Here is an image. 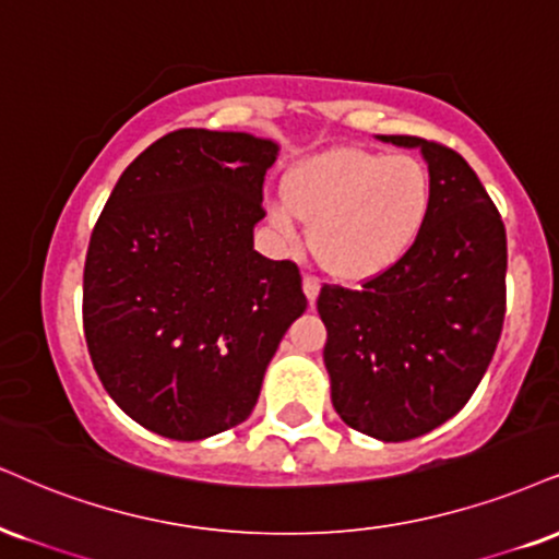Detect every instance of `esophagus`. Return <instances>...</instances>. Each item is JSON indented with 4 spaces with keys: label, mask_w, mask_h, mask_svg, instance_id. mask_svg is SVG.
<instances>
[{
    "label": "esophagus",
    "mask_w": 559,
    "mask_h": 559,
    "mask_svg": "<svg viewBox=\"0 0 559 559\" xmlns=\"http://www.w3.org/2000/svg\"><path fill=\"white\" fill-rule=\"evenodd\" d=\"M301 286H305V297H307V301H309V305H312V301L318 299V294H320V281L314 278V275H305V281H301Z\"/></svg>",
    "instance_id": "esophagus-1"
}]
</instances>
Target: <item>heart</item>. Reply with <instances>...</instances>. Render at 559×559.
<instances>
[{
    "mask_svg": "<svg viewBox=\"0 0 559 559\" xmlns=\"http://www.w3.org/2000/svg\"><path fill=\"white\" fill-rule=\"evenodd\" d=\"M286 200L271 203V224L281 239H299V218L309 241L335 278L359 284L390 271L412 252L432 205L429 171L406 153L333 147L299 160L284 181Z\"/></svg>",
    "mask_w": 559,
    "mask_h": 559,
    "instance_id": "heart-1",
    "label": "heart"
}]
</instances>
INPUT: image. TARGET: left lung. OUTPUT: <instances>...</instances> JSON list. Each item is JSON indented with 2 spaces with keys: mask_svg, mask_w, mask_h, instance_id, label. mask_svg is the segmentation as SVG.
<instances>
[{
  "mask_svg": "<svg viewBox=\"0 0 559 559\" xmlns=\"http://www.w3.org/2000/svg\"><path fill=\"white\" fill-rule=\"evenodd\" d=\"M380 140L425 156L427 224L412 252L359 292L322 286L318 312L335 412L356 432L403 442L445 425L487 372L506 320L508 241L463 156L412 134Z\"/></svg>",
  "mask_w": 559,
  "mask_h": 559,
  "instance_id": "left-lung-1",
  "label": "left lung"
}]
</instances>
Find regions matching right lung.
Segmentation results:
<instances>
[{"instance_id":"right-lung-1","label":"right lung","mask_w":559,"mask_h":559,"mask_svg":"<svg viewBox=\"0 0 559 559\" xmlns=\"http://www.w3.org/2000/svg\"><path fill=\"white\" fill-rule=\"evenodd\" d=\"M278 143L177 130L127 166L87 245L83 328L106 393L169 440L241 425L307 309L299 267L254 252Z\"/></svg>"}]
</instances>
